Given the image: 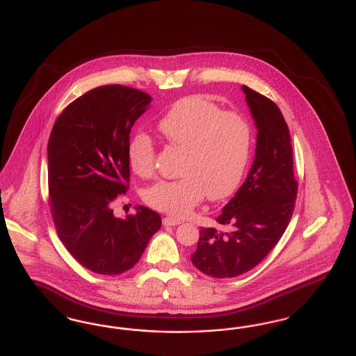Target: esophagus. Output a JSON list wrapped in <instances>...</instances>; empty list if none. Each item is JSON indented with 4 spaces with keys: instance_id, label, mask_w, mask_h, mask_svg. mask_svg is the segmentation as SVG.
Segmentation results:
<instances>
[{
    "instance_id": "esophagus-1",
    "label": "esophagus",
    "mask_w": 356,
    "mask_h": 356,
    "mask_svg": "<svg viewBox=\"0 0 356 356\" xmlns=\"http://www.w3.org/2000/svg\"><path fill=\"white\" fill-rule=\"evenodd\" d=\"M180 223H181L180 220L171 218V217H165V218H163V225H164V226H176V225H180Z\"/></svg>"
}]
</instances>
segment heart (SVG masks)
<instances>
[{"instance_id":"obj_1","label":"heart","mask_w":356,"mask_h":356,"mask_svg":"<svg viewBox=\"0 0 356 356\" xmlns=\"http://www.w3.org/2000/svg\"><path fill=\"white\" fill-rule=\"evenodd\" d=\"M158 130L170 145L183 149L181 177L148 188L145 200L151 208L184 217L205 195L222 200L233 193L252 148V126L243 114L223 111L208 98L191 96L175 102L160 117ZM127 160L138 176L152 175L155 146L147 134L131 136Z\"/></svg>"}]
</instances>
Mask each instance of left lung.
<instances>
[{
	"label": "left lung",
	"mask_w": 356,
	"mask_h": 356,
	"mask_svg": "<svg viewBox=\"0 0 356 356\" xmlns=\"http://www.w3.org/2000/svg\"><path fill=\"white\" fill-rule=\"evenodd\" d=\"M242 92L258 130L255 158L245 183L222 208L221 227H201L191 255L197 270L217 279L239 276L267 257L292 218L297 196L293 149L282 111L248 86Z\"/></svg>",
	"instance_id": "obj_1"
}]
</instances>
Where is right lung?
Here are the masks:
<instances>
[{"mask_svg": "<svg viewBox=\"0 0 356 356\" xmlns=\"http://www.w3.org/2000/svg\"><path fill=\"white\" fill-rule=\"evenodd\" d=\"M151 101L134 88L98 86L70 104L49 135V207L56 232L68 252L98 275L133 268L161 226L159 214L145 207L126 218L111 209L127 191L131 127Z\"/></svg>", "mask_w": 356, "mask_h": 356, "instance_id": "right-lung-1", "label": "right lung"}]
</instances>
